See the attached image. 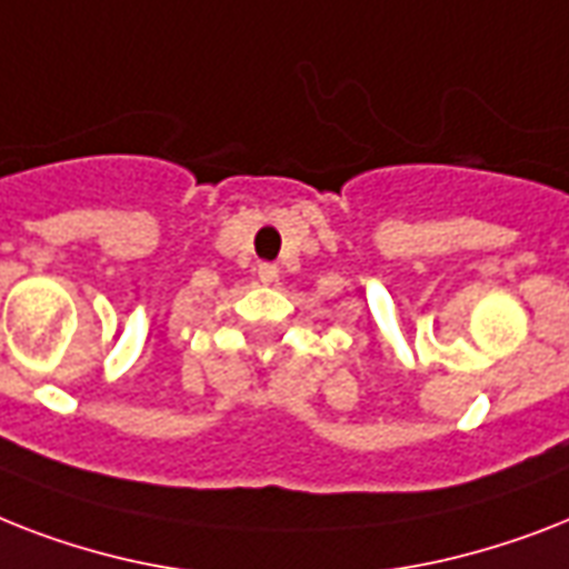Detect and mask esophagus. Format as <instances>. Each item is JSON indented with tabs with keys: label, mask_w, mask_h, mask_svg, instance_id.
Returning a JSON list of instances; mask_svg holds the SVG:
<instances>
[{
	"label": "esophagus",
	"mask_w": 569,
	"mask_h": 569,
	"mask_svg": "<svg viewBox=\"0 0 569 569\" xmlns=\"http://www.w3.org/2000/svg\"><path fill=\"white\" fill-rule=\"evenodd\" d=\"M259 277H262V280H274L277 268L274 266H259Z\"/></svg>",
	"instance_id": "esophagus-1"
}]
</instances>
